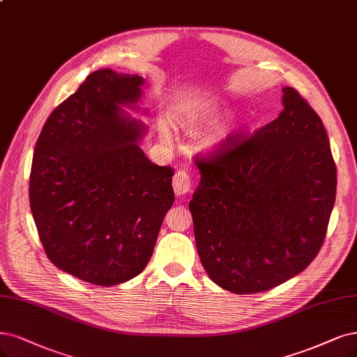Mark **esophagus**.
<instances>
[{
    "label": "esophagus",
    "mask_w": 357,
    "mask_h": 357,
    "mask_svg": "<svg viewBox=\"0 0 357 357\" xmlns=\"http://www.w3.org/2000/svg\"><path fill=\"white\" fill-rule=\"evenodd\" d=\"M174 191L176 195H185L192 191V182L185 170H179L174 176Z\"/></svg>",
    "instance_id": "obj_1"
}]
</instances>
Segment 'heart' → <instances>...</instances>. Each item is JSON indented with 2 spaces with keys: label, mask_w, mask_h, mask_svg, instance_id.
<instances>
[{
  "label": "heart",
  "mask_w": 357,
  "mask_h": 357,
  "mask_svg": "<svg viewBox=\"0 0 357 357\" xmlns=\"http://www.w3.org/2000/svg\"><path fill=\"white\" fill-rule=\"evenodd\" d=\"M222 112V107H219L216 104H192L182 107L178 112L176 117L183 130L188 132L191 135H195L208 129L210 126H213L218 122ZM158 130H160V134L165 139L169 138V128L165 122H158ZM219 142L220 138L218 135H210L204 138L203 145L206 149H215L218 147Z\"/></svg>",
  "instance_id": "1"
}]
</instances>
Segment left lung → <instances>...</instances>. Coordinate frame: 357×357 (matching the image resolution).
Returning <instances> with one entry per match:
<instances>
[{
	"mask_svg": "<svg viewBox=\"0 0 357 357\" xmlns=\"http://www.w3.org/2000/svg\"><path fill=\"white\" fill-rule=\"evenodd\" d=\"M282 92L273 122L227 138L197 162V252L210 280L235 294L268 291L305 271L335 203L337 169L321 117L294 88Z\"/></svg>",
	"mask_w": 357,
	"mask_h": 357,
	"instance_id": "8db88e82",
	"label": "left lung"
}]
</instances>
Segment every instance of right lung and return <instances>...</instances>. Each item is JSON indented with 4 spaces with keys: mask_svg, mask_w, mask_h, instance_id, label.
I'll return each instance as SVG.
<instances>
[{
    "mask_svg": "<svg viewBox=\"0 0 357 357\" xmlns=\"http://www.w3.org/2000/svg\"><path fill=\"white\" fill-rule=\"evenodd\" d=\"M144 79L100 69L47 119L33 151L29 203L48 259L100 287L126 282L151 259L175 202L170 166L139 147Z\"/></svg>",
    "mask_w": 357,
    "mask_h": 357,
    "instance_id": "1",
    "label": "right lung"
}]
</instances>
